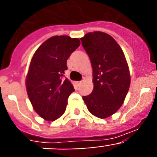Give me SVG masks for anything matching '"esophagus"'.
<instances>
[{
	"label": "esophagus",
	"mask_w": 157,
	"mask_h": 157,
	"mask_svg": "<svg viewBox=\"0 0 157 157\" xmlns=\"http://www.w3.org/2000/svg\"><path fill=\"white\" fill-rule=\"evenodd\" d=\"M75 83H76V85H77V86H79L80 84H81V83H82V81H79V82H75Z\"/></svg>",
	"instance_id": "34e87169"
}]
</instances>
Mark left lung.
Wrapping results in <instances>:
<instances>
[{
    "label": "left lung",
    "mask_w": 157,
    "mask_h": 157,
    "mask_svg": "<svg viewBox=\"0 0 157 157\" xmlns=\"http://www.w3.org/2000/svg\"><path fill=\"white\" fill-rule=\"evenodd\" d=\"M93 69L92 94L82 99L91 114L105 119L124 102L130 85L125 55L116 40L105 32L94 31L81 37Z\"/></svg>",
    "instance_id": "obj_1"
}]
</instances>
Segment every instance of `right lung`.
<instances>
[{"mask_svg": "<svg viewBox=\"0 0 157 157\" xmlns=\"http://www.w3.org/2000/svg\"><path fill=\"white\" fill-rule=\"evenodd\" d=\"M80 45L78 38L53 36L38 47L30 60L26 88L34 110L47 121L57 120L66 110L67 99L75 89L67 78V60Z\"/></svg>", "mask_w": 157, "mask_h": 157, "instance_id": "obj_1", "label": "right lung"}]
</instances>
